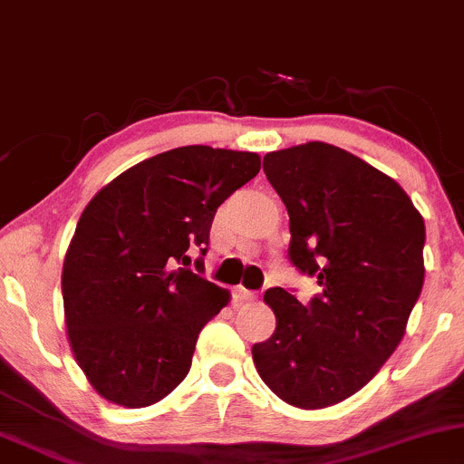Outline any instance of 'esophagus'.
I'll return each mask as SVG.
<instances>
[{"label": "esophagus", "instance_id": "esophagus-1", "mask_svg": "<svg viewBox=\"0 0 464 464\" xmlns=\"http://www.w3.org/2000/svg\"><path fill=\"white\" fill-rule=\"evenodd\" d=\"M233 295H236V300H242V303H244V300H253L255 292H250V289L237 285L236 292H233Z\"/></svg>", "mask_w": 464, "mask_h": 464}]
</instances>
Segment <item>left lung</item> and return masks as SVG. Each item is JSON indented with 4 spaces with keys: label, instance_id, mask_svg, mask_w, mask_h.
Returning <instances> with one entry per match:
<instances>
[{
    "label": "left lung",
    "instance_id": "left-lung-1",
    "mask_svg": "<svg viewBox=\"0 0 464 464\" xmlns=\"http://www.w3.org/2000/svg\"><path fill=\"white\" fill-rule=\"evenodd\" d=\"M264 172L287 208L289 261L322 292L303 304L267 289L276 331L253 361L283 401L326 409L365 387L404 337L426 225L398 181L333 144L272 150Z\"/></svg>",
    "mask_w": 464,
    "mask_h": 464
}]
</instances>
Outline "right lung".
Listing matches in <instances>:
<instances>
[{"label":"right lung","instance_id":"right-lung-1","mask_svg":"<svg viewBox=\"0 0 464 464\" xmlns=\"http://www.w3.org/2000/svg\"><path fill=\"white\" fill-rule=\"evenodd\" d=\"M259 169L248 150L179 147L131 166L86 205L63 298L71 350L102 398L142 409L188 376L198 333L231 294L181 266L208 253L216 209Z\"/></svg>","mask_w":464,"mask_h":464}]
</instances>
